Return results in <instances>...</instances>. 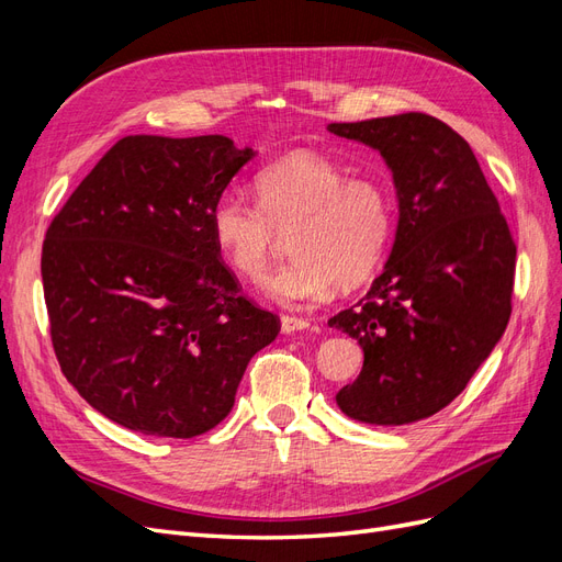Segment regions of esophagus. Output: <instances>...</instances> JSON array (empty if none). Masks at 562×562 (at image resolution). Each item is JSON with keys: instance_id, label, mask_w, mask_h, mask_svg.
Returning <instances> with one entry per match:
<instances>
[{"instance_id": "34e87169", "label": "esophagus", "mask_w": 562, "mask_h": 562, "mask_svg": "<svg viewBox=\"0 0 562 562\" xmlns=\"http://www.w3.org/2000/svg\"><path fill=\"white\" fill-rule=\"evenodd\" d=\"M297 330H310V321L297 318V316H281V333L291 335Z\"/></svg>"}]
</instances>
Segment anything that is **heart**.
Here are the masks:
<instances>
[{
	"mask_svg": "<svg viewBox=\"0 0 562 562\" xmlns=\"http://www.w3.org/2000/svg\"><path fill=\"white\" fill-rule=\"evenodd\" d=\"M252 203L225 190L211 209L215 246L236 274L258 279L279 234H288L293 260L262 279L260 291L281 307L302 310L333 285L351 288L370 277L386 250L394 206L386 184L372 176L347 178V168L300 151L255 178Z\"/></svg>",
	"mask_w": 562,
	"mask_h": 562,
	"instance_id": "1",
	"label": "heart"
}]
</instances>
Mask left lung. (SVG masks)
Here are the masks:
<instances>
[{
    "label": "left lung",
    "instance_id": "1",
    "mask_svg": "<svg viewBox=\"0 0 562 562\" xmlns=\"http://www.w3.org/2000/svg\"><path fill=\"white\" fill-rule=\"evenodd\" d=\"M328 131L380 151L398 203L382 274L328 321L363 349L361 375L335 401L356 422L401 427L443 411L497 347L516 246L473 149L440 119L407 112Z\"/></svg>",
    "mask_w": 562,
    "mask_h": 562
}]
</instances>
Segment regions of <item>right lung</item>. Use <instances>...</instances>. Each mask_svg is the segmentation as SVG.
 Here are the masks:
<instances>
[{
	"label": "right lung",
	"instance_id": "1",
	"mask_svg": "<svg viewBox=\"0 0 562 562\" xmlns=\"http://www.w3.org/2000/svg\"><path fill=\"white\" fill-rule=\"evenodd\" d=\"M255 155L227 135H126L46 232L42 281L63 375L131 431L213 429L281 330L241 295L211 234L215 199Z\"/></svg>",
	"mask_w": 562,
	"mask_h": 562
}]
</instances>
